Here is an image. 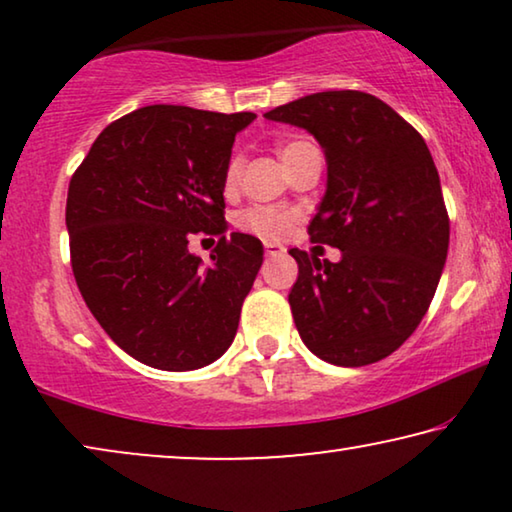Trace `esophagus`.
<instances>
[{
    "label": "esophagus",
    "mask_w": 512,
    "mask_h": 512,
    "mask_svg": "<svg viewBox=\"0 0 512 512\" xmlns=\"http://www.w3.org/2000/svg\"><path fill=\"white\" fill-rule=\"evenodd\" d=\"M284 247L282 244H275V242H265V256H275V254H282Z\"/></svg>",
    "instance_id": "obj_1"
}]
</instances>
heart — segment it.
<instances>
[{"mask_svg": "<svg viewBox=\"0 0 512 512\" xmlns=\"http://www.w3.org/2000/svg\"><path fill=\"white\" fill-rule=\"evenodd\" d=\"M314 146L305 139H289V142L279 144V158L284 160L286 167L296 165L300 156L307 151H312ZM242 158L233 156L228 160L226 172H223V191L226 193H235L237 186H240V177H242ZM296 219V214L289 212V209H275V207H249L244 209L237 219V226L247 233H254L258 237H265V240H279L289 233L291 223Z\"/></svg>", "mask_w": 512, "mask_h": 512, "instance_id": "heart-1", "label": "heart"}]
</instances>
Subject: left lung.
<instances>
[{"label":"left lung","mask_w":512,"mask_h":512,"mask_svg":"<svg viewBox=\"0 0 512 512\" xmlns=\"http://www.w3.org/2000/svg\"><path fill=\"white\" fill-rule=\"evenodd\" d=\"M265 118L305 128L324 149L326 193L307 233L342 251L338 263L289 251L298 263L289 303L300 338L333 366L380 361L424 319L450 247L429 146L361 90L305 95Z\"/></svg>","instance_id":"8db88e82"}]
</instances>
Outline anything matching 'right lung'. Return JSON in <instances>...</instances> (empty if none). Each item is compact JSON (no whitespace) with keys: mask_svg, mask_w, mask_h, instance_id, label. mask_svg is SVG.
I'll use <instances>...</instances> for the list:
<instances>
[{"mask_svg":"<svg viewBox=\"0 0 512 512\" xmlns=\"http://www.w3.org/2000/svg\"><path fill=\"white\" fill-rule=\"evenodd\" d=\"M256 114L151 104L100 132L69 181L76 286L111 340L158 370H195L233 342L263 263L254 235L223 219V172ZM219 236L213 263L187 251Z\"/></svg>","mask_w":512,"mask_h":512,"instance_id":"add662e5","label":"right lung"}]
</instances>
